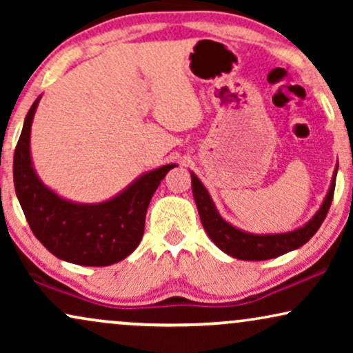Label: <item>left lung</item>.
<instances>
[{
  "label": "left lung",
  "instance_id": "left-lung-1",
  "mask_svg": "<svg viewBox=\"0 0 353 353\" xmlns=\"http://www.w3.org/2000/svg\"><path fill=\"white\" fill-rule=\"evenodd\" d=\"M336 173L337 167L326 199L323 202L321 209L316 212V215L302 228L283 234H249L226 223L219 215L209 192L205 191V188L202 186L199 178L194 173H191L192 196H194L197 210H199L202 226H204L209 238L223 252L241 260H268L279 257V255L286 254L289 250L301 248L316 233L323 221H325L327 212H330L336 188Z\"/></svg>",
  "mask_w": 353,
  "mask_h": 353
}]
</instances>
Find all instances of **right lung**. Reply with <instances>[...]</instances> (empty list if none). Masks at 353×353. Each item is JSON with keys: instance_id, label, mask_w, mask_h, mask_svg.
Listing matches in <instances>:
<instances>
[{"instance_id": "add662e5", "label": "right lung", "mask_w": 353, "mask_h": 353, "mask_svg": "<svg viewBox=\"0 0 353 353\" xmlns=\"http://www.w3.org/2000/svg\"><path fill=\"white\" fill-rule=\"evenodd\" d=\"M38 98L27 112L14 151V186L37 239L57 259L85 267H108L128 257L144 233L148 205L173 163L138 178L103 204L80 205L61 199L38 180L30 161V127Z\"/></svg>"}]
</instances>
